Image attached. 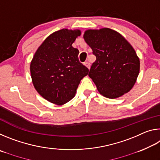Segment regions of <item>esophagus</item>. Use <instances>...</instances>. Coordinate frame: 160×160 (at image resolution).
Here are the masks:
<instances>
[{
    "instance_id": "1",
    "label": "esophagus",
    "mask_w": 160,
    "mask_h": 160,
    "mask_svg": "<svg viewBox=\"0 0 160 160\" xmlns=\"http://www.w3.org/2000/svg\"><path fill=\"white\" fill-rule=\"evenodd\" d=\"M84 65H85V66L86 67H88L89 69L90 68V63H89L88 61H86V62H85V63H84Z\"/></svg>"
}]
</instances>
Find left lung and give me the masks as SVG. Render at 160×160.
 I'll use <instances>...</instances> for the list:
<instances>
[{"label":"left lung","mask_w":160,"mask_h":160,"mask_svg":"<svg viewBox=\"0 0 160 160\" xmlns=\"http://www.w3.org/2000/svg\"><path fill=\"white\" fill-rule=\"evenodd\" d=\"M84 39L96 61L88 75L99 92L109 99L117 98L131 90L140 70V61L133 48L112 29H89Z\"/></svg>","instance_id":"obj_1"}]
</instances>
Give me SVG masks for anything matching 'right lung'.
Listing matches in <instances>:
<instances>
[{
	"mask_svg": "<svg viewBox=\"0 0 160 160\" xmlns=\"http://www.w3.org/2000/svg\"><path fill=\"white\" fill-rule=\"evenodd\" d=\"M80 30L63 29L48 37L31 62L32 82L40 95L56 104L73 98L78 85L89 69L78 59L79 51L72 47Z\"/></svg>",
	"mask_w": 160,
	"mask_h": 160,
	"instance_id": "right-lung-1",
	"label": "right lung"
}]
</instances>
